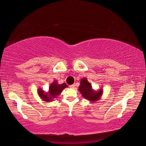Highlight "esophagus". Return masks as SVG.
<instances>
[{"label":"esophagus","mask_w":146,"mask_h":146,"mask_svg":"<svg viewBox=\"0 0 146 146\" xmlns=\"http://www.w3.org/2000/svg\"><path fill=\"white\" fill-rule=\"evenodd\" d=\"M74 86H75V85H74V84H72V85H70V88H74Z\"/></svg>","instance_id":"obj_1"}]
</instances>
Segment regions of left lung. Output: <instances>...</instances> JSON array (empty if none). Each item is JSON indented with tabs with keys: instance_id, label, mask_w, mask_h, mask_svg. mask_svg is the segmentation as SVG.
I'll use <instances>...</instances> for the list:
<instances>
[{
	"instance_id": "8db88e82",
	"label": "left lung",
	"mask_w": 146,
	"mask_h": 146,
	"mask_svg": "<svg viewBox=\"0 0 146 146\" xmlns=\"http://www.w3.org/2000/svg\"><path fill=\"white\" fill-rule=\"evenodd\" d=\"M78 90L84 99L91 101V103H94L98 100H100L103 93L102 89L98 91L94 90L91 84L86 78L81 79Z\"/></svg>"
}]
</instances>
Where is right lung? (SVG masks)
<instances>
[{
	"instance_id": "obj_1",
	"label": "right lung",
	"mask_w": 146,
	"mask_h": 146,
	"mask_svg": "<svg viewBox=\"0 0 146 146\" xmlns=\"http://www.w3.org/2000/svg\"><path fill=\"white\" fill-rule=\"evenodd\" d=\"M67 87L68 85L66 83H64L60 84L58 83L56 80H55L50 84L48 92H45L42 88H39L37 91V93L43 101L45 102H52Z\"/></svg>"
}]
</instances>
